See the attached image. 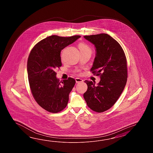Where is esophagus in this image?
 Returning a JSON list of instances; mask_svg holds the SVG:
<instances>
[{
  "mask_svg": "<svg viewBox=\"0 0 153 153\" xmlns=\"http://www.w3.org/2000/svg\"><path fill=\"white\" fill-rule=\"evenodd\" d=\"M75 81H76V83H80V82H83L84 80L82 79H80V78H75Z\"/></svg>",
  "mask_w": 153,
  "mask_h": 153,
  "instance_id": "1",
  "label": "esophagus"
}]
</instances>
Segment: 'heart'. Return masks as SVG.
Masks as SVG:
<instances>
[{
	"label": "heart",
	"mask_w": 153,
	"mask_h": 153,
	"mask_svg": "<svg viewBox=\"0 0 153 153\" xmlns=\"http://www.w3.org/2000/svg\"><path fill=\"white\" fill-rule=\"evenodd\" d=\"M79 48L80 49V51H83V50H90V49L89 48V47L86 44H85L84 42H81L80 44H79Z\"/></svg>",
	"instance_id": "obj_1"
}]
</instances>
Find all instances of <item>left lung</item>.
<instances>
[{"label": "left lung", "mask_w": 153, "mask_h": 153, "mask_svg": "<svg viewBox=\"0 0 153 153\" xmlns=\"http://www.w3.org/2000/svg\"><path fill=\"white\" fill-rule=\"evenodd\" d=\"M84 37L96 48L91 71L101 78L97 86L92 81H85L88 90L84 98L91 109L102 113L114 105L124 90L127 82L126 58L119 42L107 34Z\"/></svg>", "instance_id": "1"}]
</instances>
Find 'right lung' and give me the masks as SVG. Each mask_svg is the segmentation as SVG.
<instances>
[{"label":"right lung","instance_id":"1","mask_svg":"<svg viewBox=\"0 0 153 153\" xmlns=\"http://www.w3.org/2000/svg\"><path fill=\"white\" fill-rule=\"evenodd\" d=\"M80 37L50 36L38 42L30 52L27 67L30 88L37 103L48 111L57 113L67 105L75 79L69 78L60 82L55 71L62 65L61 50Z\"/></svg>","mask_w":153,"mask_h":153}]
</instances>
